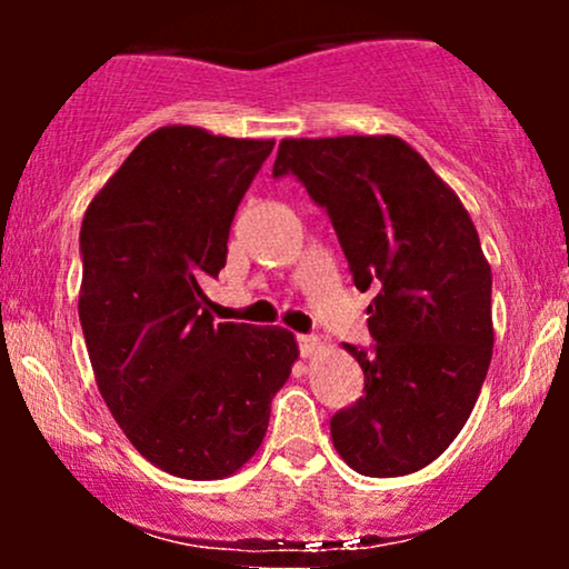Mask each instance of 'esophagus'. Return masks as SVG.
<instances>
[{"label": "esophagus", "instance_id": "34e87169", "mask_svg": "<svg viewBox=\"0 0 569 569\" xmlns=\"http://www.w3.org/2000/svg\"><path fill=\"white\" fill-rule=\"evenodd\" d=\"M318 350H321V339H318V337H307V335L299 337V352H302L305 358H312Z\"/></svg>", "mask_w": 569, "mask_h": 569}]
</instances>
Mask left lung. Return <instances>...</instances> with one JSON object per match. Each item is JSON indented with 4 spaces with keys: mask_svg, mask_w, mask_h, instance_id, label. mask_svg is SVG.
I'll return each mask as SVG.
<instances>
[{
    "mask_svg": "<svg viewBox=\"0 0 569 569\" xmlns=\"http://www.w3.org/2000/svg\"><path fill=\"white\" fill-rule=\"evenodd\" d=\"M293 173L326 208L367 307L375 350L345 345L363 390L331 417V441L375 479L430 466L468 422L492 361V270L466 206L398 136L283 139Z\"/></svg>",
    "mask_w": 569,
    "mask_h": 569,
    "instance_id": "obj_1",
    "label": "left lung"
}]
</instances>
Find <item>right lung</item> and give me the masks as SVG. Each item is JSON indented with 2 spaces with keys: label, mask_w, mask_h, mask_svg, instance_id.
I'll list each match as a JSON object with an SVG mask.
<instances>
[{
  "label": "right lung",
  "mask_w": 569,
  "mask_h": 569,
  "mask_svg": "<svg viewBox=\"0 0 569 569\" xmlns=\"http://www.w3.org/2000/svg\"><path fill=\"white\" fill-rule=\"evenodd\" d=\"M272 139L149 133L84 211L80 323L109 411L160 471L227 479L257 455L299 345L280 326L213 323L202 286Z\"/></svg>",
  "instance_id": "right-lung-1"
}]
</instances>
